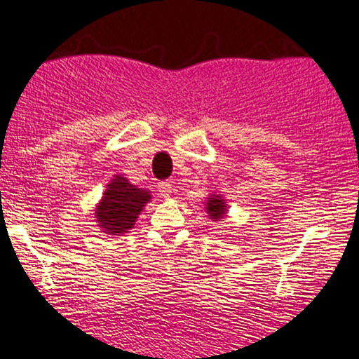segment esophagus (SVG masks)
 Segmentation results:
<instances>
[{
    "instance_id": "34e87169",
    "label": "esophagus",
    "mask_w": 359,
    "mask_h": 359,
    "mask_svg": "<svg viewBox=\"0 0 359 359\" xmlns=\"http://www.w3.org/2000/svg\"><path fill=\"white\" fill-rule=\"evenodd\" d=\"M157 189H158V194H161V197H164V198H169L172 190H174L172 189V184L167 182V180H164V182H158Z\"/></svg>"
}]
</instances>
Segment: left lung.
Wrapping results in <instances>:
<instances>
[{
  "label": "left lung",
  "mask_w": 359,
  "mask_h": 359,
  "mask_svg": "<svg viewBox=\"0 0 359 359\" xmlns=\"http://www.w3.org/2000/svg\"><path fill=\"white\" fill-rule=\"evenodd\" d=\"M207 213L208 217L213 220H220L224 219V215L226 213V203L220 195H210L207 201Z\"/></svg>",
  "instance_id": "8db88e82"
}]
</instances>
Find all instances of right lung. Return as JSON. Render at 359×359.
<instances>
[{"mask_svg":"<svg viewBox=\"0 0 359 359\" xmlns=\"http://www.w3.org/2000/svg\"><path fill=\"white\" fill-rule=\"evenodd\" d=\"M147 190L137 189L126 177L114 175L96 207V220L109 235L126 233L137 220L139 213L151 201Z\"/></svg>","mask_w":359,"mask_h":359,"instance_id":"1","label":"right lung"}]
</instances>
